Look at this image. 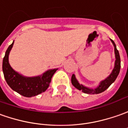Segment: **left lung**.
<instances>
[{"instance_id": "8db88e82", "label": "left lung", "mask_w": 128, "mask_h": 128, "mask_svg": "<svg viewBox=\"0 0 128 128\" xmlns=\"http://www.w3.org/2000/svg\"><path fill=\"white\" fill-rule=\"evenodd\" d=\"M110 40L114 46V52H115V56H116L115 65H114V68L112 69V72L110 73V74L108 77L106 78L104 80L100 82L98 86L95 88H88V87H86L82 84H80L75 76V75L73 74L72 76V84L75 88H77L78 90H82V92L87 94H100V93L104 92V90H106L108 87L116 81V79L118 77L119 72H120V57L118 50H117L115 42H113V40H112L111 39H110Z\"/></svg>"}]
</instances>
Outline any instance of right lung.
<instances>
[{"label": "right lung", "mask_w": 128, "mask_h": 128, "mask_svg": "<svg viewBox=\"0 0 128 128\" xmlns=\"http://www.w3.org/2000/svg\"><path fill=\"white\" fill-rule=\"evenodd\" d=\"M14 41L8 46L2 60V72L8 86L24 97H32L44 92L48 88L52 77L58 68L49 69L36 76H24L12 68L9 64V54Z\"/></svg>", "instance_id": "right-lung-1"}]
</instances>
